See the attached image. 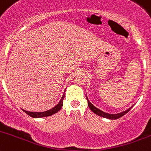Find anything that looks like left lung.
<instances>
[{
	"label": "left lung",
	"instance_id": "obj_1",
	"mask_svg": "<svg viewBox=\"0 0 151 151\" xmlns=\"http://www.w3.org/2000/svg\"><path fill=\"white\" fill-rule=\"evenodd\" d=\"M86 99H87V100H88V105L89 108L91 110V111H93L94 114H96L98 115V116H102V117L107 118V119H119V118L122 117V116H124L125 114H126L127 113H128V111H129L130 110L133 108V106H131V108H129L128 109L125 110V111H122V112H121V113H118V114H108V113H105V112H104V111H101V110H99V108H96L94 105H92V104L90 102V101L88 99V96H86Z\"/></svg>",
	"mask_w": 151,
	"mask_h": 151
}]
</instances>
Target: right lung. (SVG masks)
Masks as SVG:
<instances>
[{
    "mask_svg": "<svg viewBox=\"0 0 151 151\" xmlns=\"http://www.w3.org/2000/svg\"><path fill=\"white\" fill-rule=\"evenodd\" d=\"M64 97H65V93L63 95L62 98H61V99L60 100V102H58V105H55L54 108H51L50 110H48V111H43V112H32V111H25V110L23 109L22 110H23L26 114H27L29 116H32V117L33 118H41V117H45V116H52V115L58 113V111L61 109V108H62L63 106V101Z\"/></svg>",
    "mask_w": 151,
    "mask_h": 151,
    "instance_id": "obj_1",
    "label": "right lung"
}]
</instances>
